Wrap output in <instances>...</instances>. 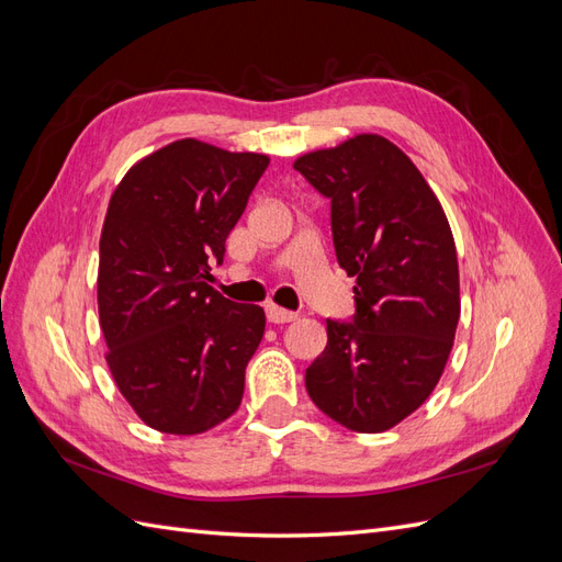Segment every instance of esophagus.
<instances>
[{"mask_svg":"<svg viewBox=\"0 0 562 562\" xmlns=\"http://www.w3.org/2000/svg\"><path fill=\"white\" fill-rule=\"evenodd\" d=\"M267 318L271 323H291V321L297 318V314L281 310V307H277V304H267Z\"/></svg>","mask_w":562,"mask_h":562,"instance_id":"obj_1","label":"esophagus"}]
</instances>
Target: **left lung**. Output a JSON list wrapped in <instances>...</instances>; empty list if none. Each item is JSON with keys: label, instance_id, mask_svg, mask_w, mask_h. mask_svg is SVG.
<instances>
[{"label": "left lung", "instance_id": "1", "mask_svg": "<svg viewBox=\"0 0 562 562\" xmlns=\"http://www.w3.org/2000/svg\"><path fill=\"white\" fill-rule=\"evenodd\" d=\"M293 166L330 199L337 262L356 279V314L326 321L307 394L351 431H386L429 398L452 349L459 267L448 217L417 166L382 135H353Z\"/></svg>", "mask_w": 562, "mask_h": 562}]
</instances>
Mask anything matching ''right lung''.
<instances>
[{
    "mask_svg": "<svg viewBox=\"0 0 562 562\" xmlns=\"http://www.w3.org/2000/svg\"><path fill=\"white\" fill-rule=\"evenodd\" d=\"M267 155L194 138L140 159L110 199L98 265L108 366L147 427L194 436L236 413L265 335L258 304L211 285Z\"/></svg>",
    "mask_w": 562,
    "mask_h": 562,
    "instance_id": "add662e5",
    "label": "right lung"
}]
</instances>
